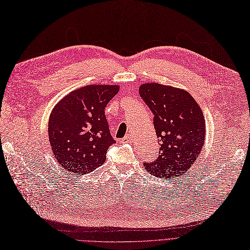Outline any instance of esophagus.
<instances>
[{"label":"esophagus","instance_id":"obj_1","mask_svg":"<svg viewBox=\"0 0 250 250\" xmlns=\"http://www.w3.org/2000/svg\"><path fill=\"white\" fill-rule=\"evenodd\" d=\"M132 138H133V134L131 132H128L125 137L123 139L124 142H129V141H132Z\"/></svg>","mask_w":250,"mask_h":250}]
</instances>
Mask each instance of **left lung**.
Returning a JSON list of instances; mask_svg holds the SVG:
<instances>
[{"instance_id": "obj_1", "label": "left lung", "mask_w": 250, "mask_h": 250, "mask_svg": "<svg viewBox=\"0 0 250 250\" xmlns=\"http://www.w3.org/2000/svg\"><path fill=\"white\" fill-rule=\"evenodd\" d=\"M139 94L154 115L160 145L158 157L144 162V167L157 178L183 177L204 143L205 121L199 105L188 92L155 83L141 85Z\"/></svg>"}]
</instances>
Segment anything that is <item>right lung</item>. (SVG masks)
Returning <instances> with one entry per match:
<instances>
[{
    "label": "right lung",
    "mask_w": 250,
    "mask_h": 250,
    "mask_svg": "<svg viewBox=\"0 0 250 250\" xmlns=\"http://www.w3.org/2000/svg\"><path fill=\"white\" fill-rule=\"evenodd\" d=\"M114 84H92L65 96L54 108L48 125L53 154L66 171L84 175L103 165L116 141L105 107L118 92Z\"/></svg>",
    "instance_id": "obj_1"
}]
</instances>
